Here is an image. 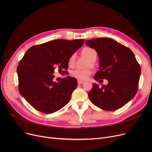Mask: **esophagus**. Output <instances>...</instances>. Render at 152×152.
<instances>
[{
  "label": "esophagus",
  "instance_id": "obj_1",
  "mask_svg": "<svg viewBox=\"0 0 152 152\" xmlns=\"http://www.w3.org/2000/svg\"><path fill=\"white\" fill-rule=\"evenodd\" d=\"M84 82L83 81H81V80H78L77 81V84H79V85H80V84H83Z\"/></svg>",
  "mask_w": 152,
  "mask_h": 152
}]
</instances>
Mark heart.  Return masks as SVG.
Segmentation results:
<instances>
[{"mask_svg": "<svg viewBox=\"0 0 152 152\" xmlns=\"http://www.w3.org/2000/svg\"><path fill=\"white\" fill-rule=\"evenodd\" d=\"M82 53L84 57H86L91 62H94L97 59V53L95 49L91 47H85L83 49ZM76 54H72L68 58V65L71 67L75 65ZM91 75V71L89 69H75L71 72V75L76 79H81V80H85L88 78Z\"/></svg>", "mask_w": 152, "mask_h": 152, "instance_id": "heart-1", "label": "heart"}]
</instances>
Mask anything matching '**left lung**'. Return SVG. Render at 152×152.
<instances>
[{"instance_id":"obj_1","label":"left lung","mask_w":152,"mask_h":152,"mask_svg":"<svg viewBox=\"0 0 152 152\" xmlns=\"http://www.w3.org/2000/svg\"><path fill=\"white\" fill-rule=\"evenodd\" d=\"M86 44L97 51L100 69L94 78L100 83L107 79V85L94 84L88 95L100 108L114 111L123 107L136 94L141 73L140 66L132 50L107 37L88 40Z\"/></svg>"}]
</instances>
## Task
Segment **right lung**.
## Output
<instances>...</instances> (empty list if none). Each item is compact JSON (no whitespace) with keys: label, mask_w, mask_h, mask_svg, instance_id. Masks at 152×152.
Masks as SVG:
<instances>
[{"label":"right lung","mask_w":152,"mask_h":152,"mask_svg":"<svg viewBox=\"0 0 152 152\" xmlns=\"http://www.w3.org/2000/svg\"><path fill=\"white\" fill-rule=\"evenodd\" d=\"M85 39H56L34 45L26 52L17 67L18 90L34 108L50 114L69 102L77 86L76 79L66 76L53 81L55 69L66 73L68 58L83 44Z\"/></svg>","instance_id":"1"}]
</instances>
